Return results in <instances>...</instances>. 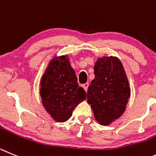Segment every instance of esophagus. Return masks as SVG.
I'll return each mask as SVG.
<instances>
[{
  "instance_id": "obj_1",
  "label": "esophagus",
  "mask_w": 156,
  "mask_h": 156,
  "mask_svg": "<svg viewBox=\"0 0 156 156\" xmlns=\"http://www.w3.org/2000/svg\"><path fill=\"white\" fill-rule=\"evenodd\" d=\"M88 85H89V84H88V83H85V84H84V85H82V87H83V88H84V89L85 90V91H88Z\"/></svg>"
}]
</instances>
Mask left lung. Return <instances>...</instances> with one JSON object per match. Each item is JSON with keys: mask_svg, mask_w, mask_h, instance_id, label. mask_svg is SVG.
I'll return each mask as SVG.
<instances>
[{"mask_svg": "<svg viewBox=\"0 0 156 156\" xmlns=\"http://www.w3.org/2000/svg\"><path fill=\"white\" fill-rule=\"evenodd\" d=\"M94 78L88 92V103L94 117L102 126H108L124 113L131 94L124 67L117 57L98 58L94 66Z\"/></svg>", "mask_w": 156, "mask_h": 156, "instance_id": "left-lung-1", "label": "left lung"}]
</instances>
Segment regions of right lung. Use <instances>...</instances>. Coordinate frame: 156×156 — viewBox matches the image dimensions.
<instances>
[{"instance_id":"add662e5","label":"right lung","mask_w":156,"mask_h":156,"mask_svg":"<svg viewBox=\"0 0 156 156\" xmlns=\"http://www.w3.org/2000/svg\"><path fill=\"white\" fill-rule=\"evenodd\" d=\"M77 81L68 55L54 57L42 75L40 82L42 105L56 122L68 121L75 107L86 99L85 91Z\"/></svg>"}]
</instances>
